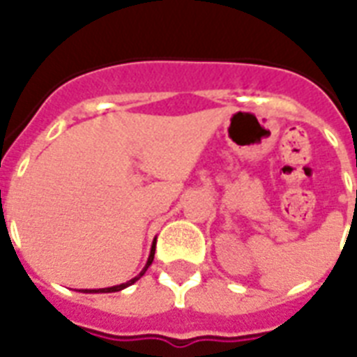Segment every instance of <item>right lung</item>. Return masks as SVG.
<instances>
[{
  "label": "right lung",
  "instance_id": "obj_1",
  "mask_svg": "<svg viewBox=\"0 0 357 357\" xmlns=\"http://www.w3.org/2000/svg\"><path fill=\"white\" fill-rule=\"evenodd\" d=\"M153 254H155V243H153V246H151L150 257H148V261H146V266H144V268H142V272H140L139 276H135L133 280H129V282L120 283V285H114V287H107V289H83L81 293H116V291H122V289L129 287V285H133V283L137 282L139 278L144 276V272L148 271V266H150V265H151V261H153Z\"/></svg>",
  "mask_w": 357,
  "mask_h": 357
}]
</instances>
